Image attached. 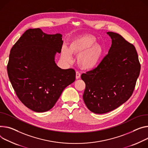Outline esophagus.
<instances>
[{"label": "esophagus", "instance_id": "obj_1", "mask_svg": "<svg viewBox=\"0 0 148 148\" xmlns=\"http://www.w3.org/2000/svg\"><path fill=\"white\" fill-rule=\"evenodd\" d=\"M80 77H81V74H80L79 72L77 71L76 72V75H75V77H76V79H78L80 78Z\"/></svg>", "mask_w": 148, "mask_h": 148}]
</instances>
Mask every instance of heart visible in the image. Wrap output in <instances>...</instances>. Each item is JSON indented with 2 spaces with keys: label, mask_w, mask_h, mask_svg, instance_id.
Here are the masks:
<instances>
[{
  "label": "heart",
  "mask_w": 148,
  "mask_h": 148,
  "mask_svg": "<svg viewBox=\"0 0 148 148\" xmlns=\"http://www.w3.org/2000/svg\"><path fill=\"white\" fill-rule=\"evenodd\" d=\"M96 42V38L92 35L80 36L73 40L69 47H63L62 56L71 61L73 53L78 54L77 62L80 68L86 70L94 69L99 64L104 52L103 46Z\"/></svg>",
  "instance_id": "b5f03b06"
}]
</instances>
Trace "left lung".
<instances>
[{
	"mask_svg": "<svg viewBox=\"0 0 148 148\" xmlns=\"http://www.w3.org/2000/svg\"><path fill=\"white\" fill-rule=\"evenodd\" d=\"M107 34L112 39L107 55L96 69L81 77L86 83L84 103L96 114L111 112L125 103L132 95L140 70L134 45L118 34Z\"/></svg>",
	"mask_w": 148,
	"mask_h": 148,
	"instance_id": "left-lung-1",
	"label": "left lung"
}]
</instances>
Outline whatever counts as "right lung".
<instances>
[{
  "instance_id": "1",
  "label": "right lung",
  "mask_w": 148,
  "mask_h": 148,
  "mask_svg": "<svg viewBox=\"0 0 148 148\" xmlns=\"http://www.w3.org/2000/svg\"><path fill=\"white\" fill-rule=\"evenodd\" d=\"M62 36L29 29L10 50L9 80L22 103L35 112L51 109L64 88L75 79L74 70L61 69L55 61L56 53L61 51Z\"/></svg>"
}]
</instances>
